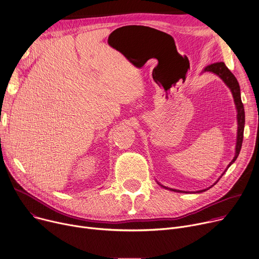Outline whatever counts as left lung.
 I'll return each mask as SVG.
<instances>
[{"mask_svg": "<svg viewBox=\"0 0 259 259\" xmlns=\"http://www.w3.org/2000/svg\"><path fill=\"white\" fill-rule=\"evenodd\" d=\"M210 72L212 74H215L217 76H219L223 81L224 83H225L231 94H232V97H233V100H234V104H235V107H236V111H237V135H236V146H235V155L233 159L231 160V162L228 164L227 168L224 170V173L228 169V167L236 160L238 154L240 152V149H242V144H243V139H244V128H245V109H244V105L242 103V98H240V89H239V84L236 80V78L234 77V75L229 71V68L225 65V63L224 62H217V63H212L210 65H207L206 66L203 72ZM224 173L221 175V177L224 175ZM221 177L213 183V185L221 179ZM160 186H162L163 188H166V189H169V191L171 192H178V193H184L182 191H178V189H174V188H169V187H166L164 185H161L159 182H157ZM213 185H211L210 187H212ZM210 187H207L205 189H201V191H198L197 193H203V192H206L207 189H209ZM185 193H188V192H185Z\"/></svg>", "mask_w": 259, "mask_h": 259, "instance_id": "obj_1", "label": "left lung"}]
</instances>
